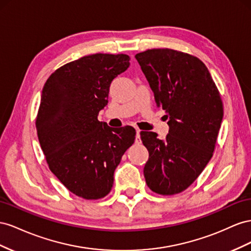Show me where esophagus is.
Masks as SVG:
<instances>
[{"label": "esophagus", "mask_w": 251, "mask_h": 251, "mask_svg": "<svg viewBox=\"0 0 251 251\" xmlns=\"http://www.w3.org/2000/svg\"><path fill=\"white\" fill-rule=\"evenodd\" d=\"M140 132H141V130L137 129V135H135V144H141V143H142Z\"/></svg>", "instance_id": "obj_1"}]
</instances>
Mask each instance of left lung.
<instances>
[{
    "mask_svg": "<svg viewBox=\"0 0 251 251\" xmlns=\"http://www.w3.org/2000/svg\"><path fill=\"white\" fill-rule=\"evenodd\" d=\"M157 107L166 110L164 140L142 131L149 152L144 167L148 187L163 196L188 188L210 161L223 120V103L205 64L174 49L135 54Z\"/></svg>",
    "mask_w": 251,
    "mask_h": 251,
    "instance_id": "8db88e82",
    "label": "left lung"
}]
</instances>
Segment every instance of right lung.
Wrapping results in <instances>:
<instances>
[{
	"mask_svg": "<svg viewBox=\"0 0 251 251\" xmlns=\"http://www.w3.org/2000/svg\"><path fill=\"white\" fill-rule=\"evenodd\" d=\"M128 67L127 54L86 55L56 69L43 87L35 121L40 145L51 173L77 197L108 195L114 170L134 142L133 127L98 120L113 78Z\"/></svg>",
	"mask_w": 251,
	"mask_h": 251,
	"instance_id": "obj_1",
	"label": "right lung"
}]
</instances>
